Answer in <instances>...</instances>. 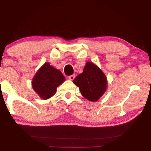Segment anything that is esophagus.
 Returning a JSON list of instances; mask_svg holds the SVG:
<instances>
[{
  "label": "esophagus",
  "mask_w": 151,
  "mask_h": 151,
  "mask_svg": "<svg viewBox=\"0 0 151 151\" xmlns=\"http://www.w3.org/2000/svg\"><path fill=\"white\" fill-rule=\"evenodd\" d=\"M75 77H76V76L73 74V75H71V76H69V79L70 80H73L74 78H75Z\"/></svg>",
  "instance_id": "34e87169"
}]
</instances>
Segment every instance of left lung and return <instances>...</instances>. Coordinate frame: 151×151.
<instances>
[{
  "label": "left lung",
  "instance_id": "left-lung-1",
  "mask_svg": "<svg viewBox=\"0 0 151 151\" xmlns=\"http://www.w3.org/2000/svg\"><path fill=\"white\" fill-rule=\"evenodd\" d=\"M73 82L79 87L82 96L91 102H96L106 92L107 79L102 70L91 62H87L83 72Z\"/></svg>",
  "mask_w": 151,
  "mask_h": 151
}]
</instances>
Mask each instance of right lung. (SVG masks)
I'll list each match as a JSON object with an SVG mask.
<instances>
[{"mask_svg":"<svg viewBox=\"0 0 151 151\" xmlns=\"http://www.w3.org/2000/svg\"><path fill=\"white\" fill-rule=\"evenodd\" d=\"M65 78L60 70L46 63L37 71L32 79L33 89L42 100L50 98L57 87L65 82Z\"/></svg>","mask_w":151,"mask_h":151,"instance_id":"1","label":"right lung"}]
</instances>
